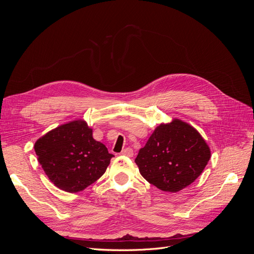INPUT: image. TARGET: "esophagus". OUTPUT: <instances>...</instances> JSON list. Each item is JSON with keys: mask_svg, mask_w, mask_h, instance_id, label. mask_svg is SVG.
Returning a JSON list of instances; mask_svg holds the SVG:
<instances>
[{"mask_svg": "<svg viewBox=\"0 0 254 254\" xmlns=\"http://www.w3.org/2000/svg\"><path fill=\"white\" fill-rule=\"evenodd\" d=\"M121 155H122V156H125V157H129V158H131V157L133 156V150H132L131 148L127 147V148H125V149H123V150H122Z\"/></svg>", "mask_w": 254, "mask_h": 254, "instance_id": "1", "label": "esophagus"}]
</instances>
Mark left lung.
Returning <instances> with one entry per match:
<instances>
[{
  "label": "left lung",
  "instance_id": "1",
  "mask_svg": "<svg viewBox=\"0 0 254 254\" xmlns=\"http://www.w3.org/2000/svg\"><path fill=\"white\" fill-rule=\"evenodd\" d=\"M210 158L209 145L197 129L174 119L153 130L134 161L149 183L176 193L201 175Z\"/></svg>",
  "mask_w": 254,
  "mask_h": 254
}]
</instances>
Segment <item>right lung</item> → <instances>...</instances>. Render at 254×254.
Returning <instances> with one entry per match:
<instances>
[{"mask_svg":"<svg viewBox=\"0 0 254 254\" xmlns=\"http://www.w3.org/2000/svg\"><path fill=\"white\" fill-rule=\"evenodd\" d=\"M93 130L83 120L54 128L35 143L43 171L55 186L67 193H78L105 174L114 157L93 139Z\"/></svg>","mask_w":254,"mask_h":254,"instance_id":"right-lung-1","label":"right lung"}]
</instances>
